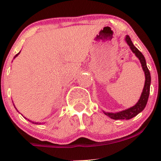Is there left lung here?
Masks as SVG:
<instances>
[{
  "label": "left lung",
  "instance_id": "left-lung-1",
  "mask_svg": "<svg viewBox=\"0 0 161 161\" xmlns=\"http://www.w3.org/2000/svg\"><path fill=\"white\" fill-rule=\"evenodd\" d=\"M125 41L127 42L128 45L129 46L131 51L136 54V56L139 58V60L140 61L141 64H142V69H143L144 73H145V85H144L143 90H142V94H141V97L139 98V101L136 103V105H134L131 108H129V109H126L125 111L117 112V113H109V112H103L107 116L110 117L112 119L114 120H129L132 118L133 117L136 116L139 113H140L141 111H143V109L145 108L146 105H147V101H148L149 95H150V82H151V77H150V73L149 71L148 68L147 66V62H146V60L144 56L142 55V53L139 51L136 47L133 45L132 42H131L130 37L129 36H126L125 37Z\"/></svg>",
  "mask_w": 161,
  "mask_h": 161
}]
</instances>
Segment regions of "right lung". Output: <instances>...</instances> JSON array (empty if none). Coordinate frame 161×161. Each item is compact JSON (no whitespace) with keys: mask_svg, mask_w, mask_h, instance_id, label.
Returning a JSON list of instances; mask_svg holds the SVG:
<instances>
[{"mask_svg":"<svg viewBox=\"0 0 161 161\" xmlns=\"http://www.w3.org/2000/svg\"><path fill=\"white\" fill-rule=\"evenodd\" d=\"M19 53H20V52H19ZM19 53H18V54H16V55H15V57H17V56H18V55H19ZM15 57H14V58H15ZM26 119H27V118H26ZM28 121H30V120H29V119H28ZM31 122H32V123H33V124H39V123H38V122H33V121H31Z\"/></svg>","mask_w":161,"mask_h":161,"instance_id":"1","label":"right lung"}]
</instances>
